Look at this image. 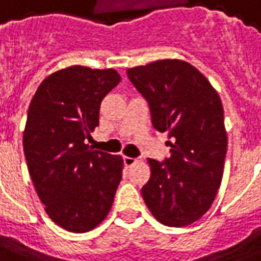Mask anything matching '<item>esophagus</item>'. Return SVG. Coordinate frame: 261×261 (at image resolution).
<instances>
[{"label": "esophagus", "mask_w": 261, "mask_h": 261, "mask_svg": "<svg viewBox=\"0 0 261 261\" xmlns=\"http://www.w3.org/2000/svg\"><path fill=\"white\" fill-rule=\"evenodd\" d=\"M140 158H131V156H124V164L125 166H133V165L138 162Z\"/></svg>", "instance_id": "1"}]
</instances>
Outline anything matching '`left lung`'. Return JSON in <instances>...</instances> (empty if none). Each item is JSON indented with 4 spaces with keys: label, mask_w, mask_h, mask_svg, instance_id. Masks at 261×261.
<instances>
[{
    "label": "left lung",
    "mask_w": 261,
    "mask_h": 261,
    "mask_svg": "<svg viewBox=\"0 0 261 261\" xmlns=\"http://www.w3.org/2000/svg\"><path fill=\"white\" fill-rule=\"evenodd\" d=\"M127 75L147 99L155 130L170 138L169 158L148 159L151 177L142 198L161 224H193L210 210L224 175L228 137L219 95L181 60L153 61Z\"/></svg>",
    "instance_id": "left-lung-1"
}]
</instances>
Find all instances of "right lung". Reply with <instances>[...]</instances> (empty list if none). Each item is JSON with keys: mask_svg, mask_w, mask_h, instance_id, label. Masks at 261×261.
Here are the masks:
<instances>
[{"mask_svg": "<svg viewBox=\"0 0 261 261\" xmlns=\"http://www.w3.org/2000/svg\"><path fill=\"white\" fill-rule=\"evenodd\" d=\"M121 80L113 68L72 65L48 75L28 110L23 151L33 186L53 222L75 233L96 228L112 208L123 158L85 144L103 97Z\"/></svg>", "mask_w": 261, "mask_h": 261, "instance_id": "right-lung-1", "label": "right lung"}]
</instances>
